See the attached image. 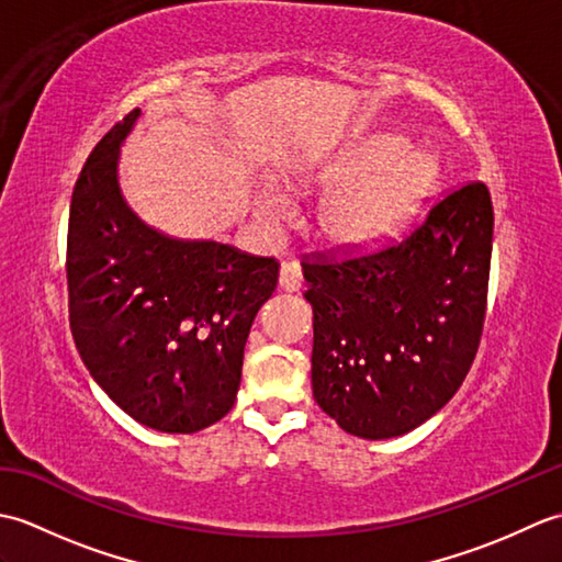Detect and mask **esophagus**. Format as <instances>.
<instances>
[{"label": "esophagus", "mask_w": 562, "mask_h": 562, "mask_svg": "<svg viewBox=\"0 0 562 562\" xmlns=\"http://www.w3.org/2000/svg\"><path fill=\"white\" fill-rule=\"evenodd\" d=\"M278 284H280L282 292H300L304 288L302 268L296 266V262H282Z\"/></svg>", "instance_id": "obj_1"}]
</instances>
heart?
<instances>
[{
	"instance_id": "b5f03b06",
	"label": "heart",
	"mask_w": 562,
	"mask_h": 562,
	"mask_svg": "<svg viewBox=\"0 0 562 562\" xmlns=\"http://www.w3.org/2000/svg\"><path fill=\"white\" fill-rule=\"evenodd\" d=\"M437 178V161L415 151L413 142L398 133L357 137L308 173L312 183L336 190L324 224L333 241L352 248H374L398 238L432 195ZM254 210L272 229L294 220L290 198L272 186L258 190Z\"/></svg>"
}]
</instances>
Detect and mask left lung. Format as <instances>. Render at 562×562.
Returning <instances> with one entry per match:
<instances>
[{
	"label": "left lung",
	"instance_id": "left-lung-1",
	"mask_svg": "<svg viewBox=\"0 0 562 562\" xmlns=\"http://www.w3.org/2000/svg\"><path fill=\"white\" fill-rule=\"evenodd\" d=\"M491 254V193L469 183L398 244L304 262L321 411L355 437L389 439L445 408L479 352Z\"/></svg>",
	"mask_w": 562,
	"mask_h": 562
}]
</instances>
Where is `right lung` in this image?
<instances>
[{
  "label": "right lung",
  "instance_id": "obj_1",
  "mask_svg": "<svg viewBox=\"0 0 562 562\" xmlns=\"http://www.w3.org/2000/svg\"><path fill=\"white\" fill-rule=\"evenodd\" d=\"M137 117L139 109L99 142L71 193L69 326L117 408L157 432L190 435L234 408L248 330L280 266L137 217L117 181Z\"/></svg>",
  "mask_w": 562,
  "mask_h": 562
}]
</instances>
